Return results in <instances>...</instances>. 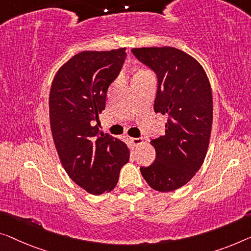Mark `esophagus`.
I'll return each mask as SVG.
<instances>
[{
	"mask_svg": "<svg viewBox=\"0 0 251 251\" xmlns=\"http://www.w3.org/2000/svg\"><path fill=\"white\" fill-rule=\"evenodd\" d=\"M143 138L142 137H132L130 138V142H132L133 145H135V147H138V145H141L143 143Z\"/></svg>",
	"mask_w": 251,
	"mask_h": 251,
	"instance_id": "1",
	"label": "esophagus"
}]
</instances>
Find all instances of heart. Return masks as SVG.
<instances>
[{
    "instance_id": "obj_1",
    "label": "heart",
    "mask_w": 251,
    "mask_h": 251,
    "mask_svg": "<svg viewBox=\"0 0 251 251\" xmlns=\"http://www.w3.org/2000/svg\"><path fill=\"white\" fill-rule=\"evenodd\" d=\"M145 75H152L151 74V72H150V71H148V70H145V69H140L137 71V72L135 73V75H134V77H138V76H145ZM133 77V78H134Z\"/></svg>"
}]
</instances>
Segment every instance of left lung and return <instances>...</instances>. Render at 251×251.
I'll use <instances>...</instances> for the list:
<instances>
[{
	"instance_id": "obj_1",
	"label": "left lung",
	"mask_w": 251,
	"mask_h": 251,
	"mask_svg": "<svg viewBox=\"0 0 251 251\" xmlns=\"http://www.w3.org/2000/svg\"><path fill=\"white\" fill-rule=\"evenodd\" d=\"M132 53L156 73L154 111L167 116L164 135L151 141L155 160L142 167L151 188L173 192L186 185L206 156L213 123V97L203 66L175 47L133 48Z\"/></svg>"
}]
</instances>
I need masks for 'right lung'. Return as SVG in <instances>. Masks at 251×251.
<instances>
[{"mask_svg":"<svg viewBox=\"0 0 251 251\" xmlns=\"http://www.w3.org/2000/svg\"><path fill=\"white\" fill-rule=\"evenodd\" d=\"M126 48L84 50L59 67L50 92L51 135L72 180L92 195L109 193L129 160L124 142L99 129L107 90L121 72Z\"/></svg>","mask_w":251,"mask_h":251,"instance_id":"1","label":"right lung"}]
</instances>
